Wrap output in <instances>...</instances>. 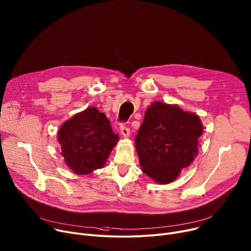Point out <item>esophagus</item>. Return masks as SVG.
I'll list each match as a JSON object with an SVG mask.
<instances>
[{"label":"esophagus","mask_w":251,"mask_h":251,"mask_svg":"<svg viewBox=\"0 0 251 251\" xmlns=\"http://www.w3.org/2000/svg\"><path fill=\"white\" fill-rule=\"evenodd\" d=\"M120 132H121L122 136H124V137H128V136L130 135V128L127 127L125 124H121Z\"/></svg>","instance_id":"obj_1"}]
</instances>
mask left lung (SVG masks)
<instances>
[{"instance_id": "left-lung-1", "label": "left lung", "mask_w": 251, "mask_h": 251, "mask_svg": "<svg viewBox=\"0 0 251 251\" xmlns=\"http://www.w3.org/2000/svg\"><path fill=\"white\" fill-rule=\"evenodd\" d=\"M202 132L196 114L154 102L135 137L142 171L159 184L170 183L194 160Z\"/></svg>"}]
</instances>
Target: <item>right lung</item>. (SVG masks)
Segmentation results:
<instances>
[{"label":"right lung","instance_id":"add662e5","mask_svg":"<svg viewBox=\"0 0 251 251\" xmlns=\"http://www.w3.org/2000/svg\"><path fill=\"white\" fill-rule=\"evenodd\" d=\"M118 140L105 114L95 107L76 114L58 132L65 162L77 174L102 168Z\"/></svg>","mask_w":251,"mask_h":251}]
</instances>
